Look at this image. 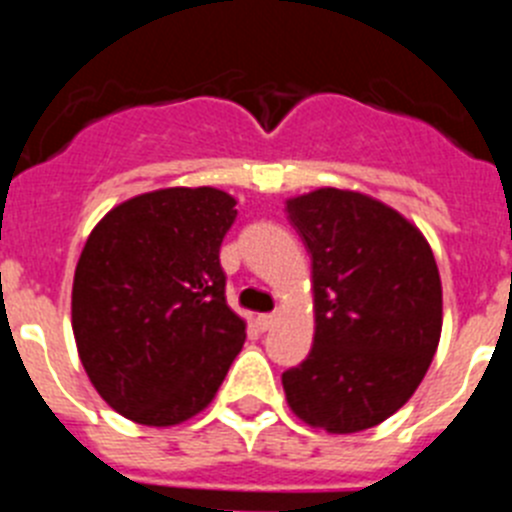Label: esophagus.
Listing matches in <instances>:
<instances>
[{
	"label": "esophagus",
	"mask_w": 512,
	"mask_h": 512,
	"mask_svg": "<svg viewBox=\"0 0 512 512\" xmlns=\"http://www.w3.org/2000/svg\"><path fill=\"white\" fill-rule=\"evenodd\" d=\"M274 323H277V315H274V312H264V315H259V318H256V325H259L261 333H266V330H269Z\"/></svg>",
	"instance_id": "esophagus-1"
}]
</instances>
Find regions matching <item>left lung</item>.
<instances>
[{"mask_svg": "<svg viewBox=\"0 0 512 512\" xmlns=\"http://www.w3.org/2000/svg\"><path fill=\"white\" fill-rule=\"evenodd\" d=\"M312 259L315 338L282 374L289 408L328 433L379 425L410 400L441 338L431 246L400 212L359 192L287 202Z\"/></svg>", "mask_w": 512, "mask_h": 512, "instance_id": "left-lung-1", "label": "left lung"}]
</instances>
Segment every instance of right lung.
<instances>
[{
  "label": "right lung",
  "instance_id": "obj_1",
  "mask_svg": "<svg viewBox=\"0 0 512 512\" xmlns=\"http://www.w3.org/2000/svg\"><path fill=\"white\" fill-rule=\"evenodd\" d=\"M235 200L212 187L140 194L102 217L71 295L76 348L110 408L176 425L210 405L246 341L220 246Z\"/></svg>",
  "mask_w": 512,
  "mask_h": 512
}]
</instances>
